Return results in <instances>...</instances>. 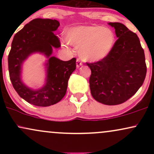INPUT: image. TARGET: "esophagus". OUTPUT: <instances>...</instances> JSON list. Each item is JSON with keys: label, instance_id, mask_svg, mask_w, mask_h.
Here are the masks:
<instances>
[{"label": "esophagus", "instance_id": "1", "mask_svg": "<svg viewBox=\"0 0 154 154\" xmlns=\"http://www.w3.org/2000/svg\"><path fill=\"white\" fill-rule=\"evenodd\" d=\"M76 64H77V68H78V67H79L80 66H82V61H80V59H77V63H76Z\"/></svg>", "mask_w": 154, "mask_h": 154}]
</instances>
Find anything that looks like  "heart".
I'll return each instance as SVG.
<instances>
[{
    "label": "heart",
    "instance_id": "b5f03b06",
    "mask_svg": "<svg viewBox=\"0 0 154 154\" xmlns=\"http://www.w3.org/2000/svg\"><path fill=\"white\" fill-rule=\"evenodd\" d=\"M67 40L79 48L82 59L98 61L106 58L112 50L115 37L112 30L100 26H77L67 33Z\"/></svg>",
    "mask_w": 154,
    "mask_h": 154
}]
</instances>
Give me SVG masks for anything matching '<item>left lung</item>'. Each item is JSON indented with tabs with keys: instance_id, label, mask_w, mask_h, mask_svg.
<instances>
[{
	"instance_id": "8db88e82",
	"label": "left lung",
	"mask_w": 154,
	"mask_h": 154,
	"mask_svg": "<svg viewBox=\"0 0 154 154\" xmlns=\"http://www.w3.org/2000/svg\"><path fill=\"white\" fill-rule=\"evenodd\" d=\"M118 39L109 54L100 61L88 63L93 98L106 105H118L136 93L146 78L147 67L138 37L119 22L109 23Z\"/></svg>"
}]
</instances>
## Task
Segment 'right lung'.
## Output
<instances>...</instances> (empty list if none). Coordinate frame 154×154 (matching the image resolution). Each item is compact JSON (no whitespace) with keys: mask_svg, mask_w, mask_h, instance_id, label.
<instances>
[{"mask_svg":"<svg viewBox=\"0 0 154 154\" xmlns=\"http://www.w3.org/2000/svg\"><path fill=\"white\" fill-rule=\"evenodd\" d=\"M59 24L56 19H35L16 33L12 40L8 57L12 85L21 98L37 106H49L62 99L66 93L70 75L76 69L75 58L63 61L52 56L47 64V84L43 88L32 91L20 81V66L29 54L40 52L49 57L52 48L61 47L59 38L54 33Z\"/></svg>","mask_w":154,"mask_h":154,"instance_id":"right-lung-1","label":"right lung"}]
</instances>
